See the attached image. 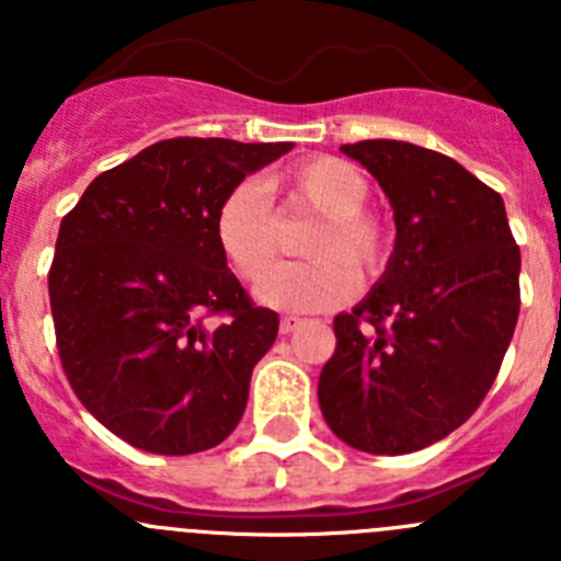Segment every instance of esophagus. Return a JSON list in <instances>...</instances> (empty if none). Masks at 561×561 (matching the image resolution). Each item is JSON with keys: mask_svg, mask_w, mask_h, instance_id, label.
I'll list each match as a JSON object with an SVG mask.
<instances>
[{"mask_svg": "<svg viewBox=\"0 0 561 561\" xmlns=\"http://www.w3.org/2000/svg\"><path fill=\"white\" fill-rule=\"evenodd\" d=\"M297 325H300V317H284V320H280V334H291Z\"/></svg>", "mask_w": 561, "mask_h": 561, "instance_id": "esophagus-1", "label": "esophagus"}]
</instances>
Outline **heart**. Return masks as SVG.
Instances as JSON below:
<instances>
[{
  "label": "heart",
  "mask_w": 561,
  "mask_h": 561,
  "mask_svg": "<svg viewBox=\"0 0 561 561\" xmlns=\"http://www.w3.org/2000/svg\"><path fill=\"white\" fill-rule=\"evenodd\" d=\"M291 199L323 213L306 241L311 261L280 264L270 270L277 255V225L266 187L257 180H241L221 196L213 213V238L227 264L247 280L265 277L255 286V300L277 311H325L351 300L356 291L355 266L370 275L385 261V227L365 210L368 180L359 168L336 157L300 162L289 173Z\"/></svg>",
  "instance_id": "1"
}]
</instances>
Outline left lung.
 I'll use <instances>...</instances> for the list:
<instances>
[{
  "label": "left lung",
  "instance_id": "obj_1",
  "mask_svg": "<svg viewBox=\"0 0 561 561\" xmlns=\"http://www.w3.org/2000/svg\"><path fill=\"white\" fill-rule=\"evenodd\" d=\"M393 207L396 244L368 297L334 317L317 396L348 447L408 455L447 438L492 388L519 317V247L500 193L401 140L340 148Z\"/></svg>",
  "mask_w": 561,
  "mask_h": 561
}]
</instances>
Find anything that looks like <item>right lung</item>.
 <instances>
[{"mask_svg": "<svg viewBox=\"0 0 561 561\" xmlns=\"http://www.w3.org/2000/svg\"><path fill=\"white\" fill-rule=\"evenodd\" d=\"M291 142L176 137L101 173L64 216L49 306L83 408L131 447L193 455L236 430L250 376L277 336L213 238L236 182ZM228 320L210 327V316Z\"/></svg>", "mask_w": 561, "mask_h": 561, "instance_id": "right-lung-1", "label": "right lung"}]
</instances>
